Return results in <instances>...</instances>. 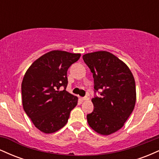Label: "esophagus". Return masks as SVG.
Segmentation results:
<instances>
[{"mask_svg": "<svg viewBox=\"0 0 159 159\" xmlns=\"http://www.w3.org/2000/svg\"><path fill=\"white\" fill-rule=\"evenodd\" d=\"M89 96H84V97H82L81 98V100L82 101H87V100H89Z\"/></svg>", "mask_w": 159, "mask_h": 159, "instance_id": "1", "label": "esophagus"}]
</instances>
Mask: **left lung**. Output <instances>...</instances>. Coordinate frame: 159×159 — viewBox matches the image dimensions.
Returning a JSON list of instances; mask_svg holds the SVG:
<instances>
[{
  "label": "left lung",
  "mask_w": 159,
  "mask_h": 159,
  "mask_svg": "<svg viewBox=\"0 0 159 159\" xmlns=\"http://www.w3.org/2000/svg\"><path fill=\"white\" fill-rule=\"evenodd\" d=\"M83 60L94 79V109L87 115V122L98 134L108 135L121 129L134 110V77L129 67L110 52L89 53Z\"/></svg>",
  "instance_id": "1"
}]
</instances>
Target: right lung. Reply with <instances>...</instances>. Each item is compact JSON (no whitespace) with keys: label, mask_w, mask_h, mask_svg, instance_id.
<instances>
[{"label":"right lung","mask_w":159,"mask_h":159,"mask_svg":"<svg viewBox=\"0 0 159 159\" xmlns=\"http://www.w3.org/2000/svg\"><path fill=\"white\" fill-rule=\"evenodd\" d=\"M80 57V54L52 51L34 61L24 76V110L41 132L49 134L63 128L68 122L71 111L77 105V96L66 88L67 70Z\"/></svg>","instance_id":"right-lung-1"}]
</instances>
